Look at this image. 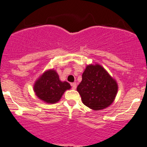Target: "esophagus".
I'll use <instances>...</instances> for the list:
<instances>
[{
  "mask_svg": "<svg viewBox=\"0 0 147 147\" xmlns=\"http://www.w3.org/2000/svg\"><path fill=\"white\" fill-rule=\"evenodd\" d=\"M71 86H72V89H73V90H76V87H77L76 83V82L71 83Z\"/></svg>",
  "mask_w": 147,
  "mask_h": 147,
  "instance_id": "1",
  "label": "esophagus"
}]
</instances>
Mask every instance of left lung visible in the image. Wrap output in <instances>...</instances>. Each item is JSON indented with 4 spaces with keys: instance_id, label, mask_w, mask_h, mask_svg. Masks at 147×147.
I'll use <instances>...</instances> for the list:
<instances>
[{
    "instance_id": "8db88e82",
    "label": "left lung",
    "mask_w": 147,
    "mask_h": 147,
    "mask_svg": "<svg viewBox=\"0 0 147 147\" xmlns=\"http://www.w3.org/2000/svg\"><path fill=\"white\" fill-rule=\"evenodd\" d=\"M82 103L94 110L105 109L115 99L118 91L116 80L98 64L87 65L77 87Z\"/></svg>"
}]
</instances>
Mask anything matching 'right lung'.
Returning a JSON list of instances; mask_svg holds the SVG:
<instances>
[{"instance_id": "right-lung-1", "label": "right lung", "mask_w": 147, "mask_h": 147, "mask_svg": "<svg viewBox=\"0 0 147 147\" xmlns=\"http://www.w3.org/2000/svg\"><path fill=\"white\" fill-rule=\"evenodd\" d=\"M70 89V84L67 81H61L54 69L44 71L36 80L33 87L34 93L38 98L51 104L58 102L66 90Z\"/></svg>"}]
</instances>
